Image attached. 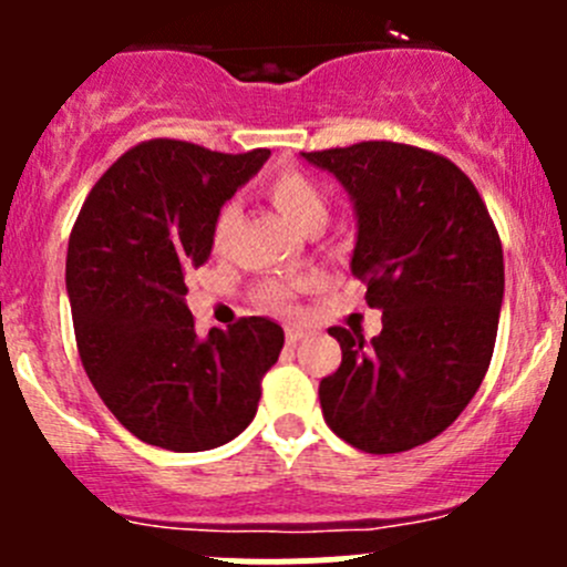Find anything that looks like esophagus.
<instances>
[{"label":"esophagus","instance_id":"esophagus-1","mask_svg":"<svg viewBox=\"0 0 567 567\" xmlns=\"http://www.w3.org/2000/svg\"><path fill=\"white\" fill-rule=\"evenodd\" d=\"M301 337H305V331L301 329H288L285 340H288V346H296V342H301Z\"/></svg>","mask_w":567,"mask_h":567}]
</instances>
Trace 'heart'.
I'll list each match as a JSON object with an SVG mask.
<instances>
[{"mask_svg": "<svg viewBox=\"0 0 567 567\" xmlns=\"http://www.w3.org/2000/svg\"><path fill=\"white\" fill-rule=\"evenodd\" d=\"M262 192L266 197L277 205L279 214L290 221L299 230H307L312 225H326L329 219V199H326L323 188L312 181L310 175L301 173L296 167H282L274 175L266 177L262 183ZM236 205L225 203L214 216V225H210V244L214 249H225L227 238H230L233 227H236ZM262 307L274 312H288L290 310V288L279 282L262 285L260 293H257Z\"/></svg>", "mask_w": 567, "mask_h": 567, "instance_id": "b5f03b06", "label": "heart"}]
</instances>
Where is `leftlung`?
Wrapping results in <instances>:
<instances>
[{
	"label": "left lung",
	"instance_id": "obj_1",
	"mask_svg": "<svg viewBox=\"0 0 567 567\" xmlns=\"http://www.w3.org/2000/svg\"><path fill=\"white\" fill-rule=\"evenodd\" d=\"M348 188L353 277L381 334L329 329L340 368L320 381L323 420L362 453H405L447 431L494 357L505 262L483 197L439 153L390 140L301 153Z\"/></svg>",
	"mask_w": 567,
	"mask_h": 567
}]
</instances>
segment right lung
<instances>
[{"instance_id": "obj_1", "label": "right lung", "mask_w": 567, "mask_h": 567, "mask_svg": "<svg viewBox=\"0 0 567 567\" xmlns=\"http://www.w3.org/2000/svg\"><path fill=\"white\" fill-rule=\"evenodd\" d=\"M268 156L140 142L76 216L65 282L79 357L120 425L153 447L199 453L236 439L285 346V331L257 316L199 340L183 301L186 274L210 257L216 210Z\"/></svg>"}]
</instances>
